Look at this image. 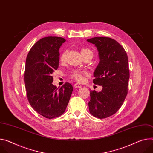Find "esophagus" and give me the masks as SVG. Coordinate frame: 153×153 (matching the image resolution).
<instances>
[{"mask_svg": "<svg viewBox=\"0 0 153 153\" xmlns=\"http://www.w3.org/2000/svg\"><path fill=\"white\" fill-rule=\"evenodd\" d=\"M74 87L75 88H81L82 85L80 84H79V83H77V84H74Z\"/></svg>", "mask_w": 153, "mask_h": 153, "instance_id": "34e87169", "label": "esophagus"}]
</instances>
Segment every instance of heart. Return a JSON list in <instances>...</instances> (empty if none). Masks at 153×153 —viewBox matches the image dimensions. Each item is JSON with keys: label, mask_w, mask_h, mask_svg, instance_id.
<instances>
[{"label": "heart", "mask_w": 153, "mask_h": 153, "mask_svg": "<svg viewBox=\"0 0 153 153\" xmlns=\"http://www.w3.org/2000/svg\"><path fill=\"white\" fill-rule=\"evenodd\" d=\"M80 53L82 54V56H84V55H85L88 53H93L88 48H82L80 50ZM66 51H64L60 56V61L63 62L65 59L66 57ZM85 74L84 72H81L79 71H75L72 73L71 77L74 78L78 82H81L83 80H84V75Z\"/></svg>", "instance_id": "heart-1"}]
</instances>
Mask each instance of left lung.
<instances>
[{
  "instance_id": "1",
  "label": "left lung",
  "mask_w": 153,
  "mask_h": 153,
  "mask_svg": "<svg viewBox=\"0 0 153 153\" xmlns=\"http://www.w3.org/2000/svg\"><path fill=\"white\" fill-rule=\"evenodd\" d=\"M87 41L96 47L100 59L93 82L102 87L100 92L90 91V113L100 119L107 118L117 112L127 96L128 57L122 46L112 38L94 37Z\"/></svg>"
}]
</instances>
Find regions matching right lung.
<instances>
[{"label":"right lung","instance_id":"add662e5","mask_svg":"<svg viewBox=\"0 0 153 153\" xmlns=\"http://www.w3.org/2000/svg\"><path fill=\"white\" fill-rule=\"evenodd\" d=\"M65 41L57 36L41 38L32 47L25 61L24 84L27 98L37 113L49 119L65 112L73 90L68 82L60 88L52 84V74L59 68V51Z\"/></svg>","mask_w":153,"mask_h":153}]
</instances>
